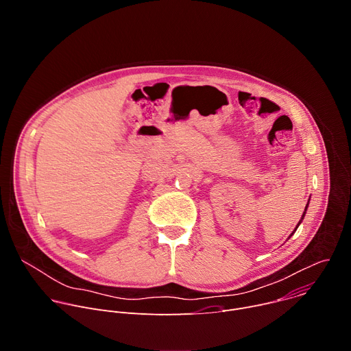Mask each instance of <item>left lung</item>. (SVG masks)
Returning <instances> with one entry per match:
<instances>
[{"label": "left lung", "mask_w": 351, "mask_h": 351, "mask_svg": "<svg viewBox=\"0 0 351 351\" xmlns=\"http://www.w3.org/2000/svg\"><path fill=\"white\" fill-rule=\"evenodd\" d=\"M307 207H308V203H307V206H306V210H304V213H303V215H302V219H300V221H298V223H297V226H295V229H297V228H298V225H300V223H302V222H303V219H304V215H306V211H307ZM295 229H294V230H293V233H294V232H295ZM293 233H291V234H293ZM291 234H290V236H291ZM290 236H289V237H290Z\"/></svg>", "instance_id": "obj_1"}]
</instances>
